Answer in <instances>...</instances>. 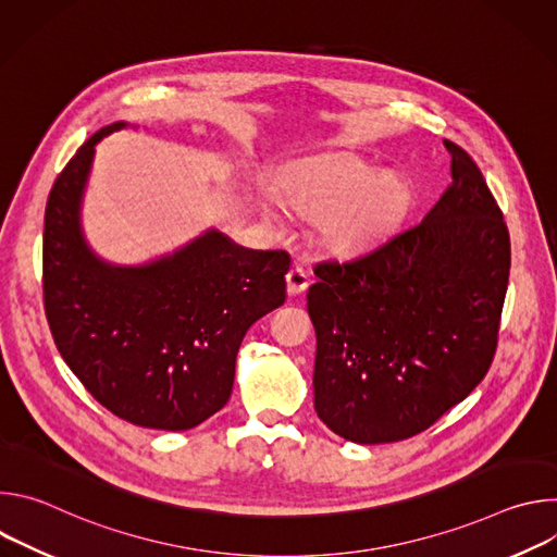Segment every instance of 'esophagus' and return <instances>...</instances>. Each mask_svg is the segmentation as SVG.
Returning <instances> with one entry per match:
<instances>
[{"label":"esophagus","mask_w":557,"mask_h":557,"mask_svg":"<svg viewBox=\"0 0 557 557\" xmlns=\"http://www.w3.org/2000/svg\"><path fill=\"white\" fill-rule=\"evenodd\" d=\"M308 288V273L301 269V267H293L288 273H286V290L290 295H299Z\"/></svg>","instance_id":"esophagus-1"}]
</instances>
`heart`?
<instances>
[{"instance_id":"1","label":"heart","mask_w":557,"mask_h":557,"mask_svg":"<svg viewBox=\"0 0 557 557\" xmlns=\"http://www.w3.org/2000/svg\"><path fill=\"white\" fill-rule=\"evenodd\" d=\"M282 194L299 215L322 218V240L346 256L383 240L408 205L399 176L381 174L359 158L306 165L286 178Z\"/></svg>"}]
</instances>
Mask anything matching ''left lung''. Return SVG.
<instances>
[{"label": "left lung", "instance_id": "8db88e82", "mask_svg": "<svg viewBox=\"0 0 557 557\" xmlns=\"http://www.w3.org/2000/svg\"><path fill=\"white\" fill-rule=\"evenodd\" d=\"M451 185L376 249L314 267V410L359 445L428 430L483 381L496 352L511 247L469 153L445 140Z\"/></svg>", "mask_w": 557, "mask_h": 557}]
</instances>
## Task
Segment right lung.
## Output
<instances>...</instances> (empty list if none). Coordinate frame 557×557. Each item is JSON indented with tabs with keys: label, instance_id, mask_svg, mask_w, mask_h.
Here are the masks:
<instances>
[{
	"label": "right lung",
	"instance_id": "obj_1",
	"mask_svg": "<svg viewBox=\"0 0 557 557\" xmlns=\"http://www.w3.org/2000/svg\"><path fill=\"white\" fill-rule=\"evenodd\" d=\"M101 127L52 185L44 218V304L54 344L95 399L149 430H191L224 408L247 331L286 299V251L207 228L136 267L99 258L82 205Z\"/></svg>",
	"mask_w": 557,
	"mask_h": 557
}]
</instances>
